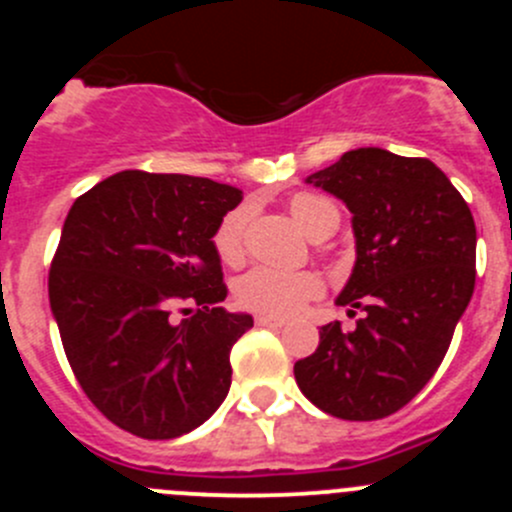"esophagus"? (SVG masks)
<instances>
[{"label":"esophagus","mask_w":512,"mask_h":512,"mask_svg":"<svg viewBox=\"0 0 512 512\" xmlns=\"http://www.w3.org/2000/svg\"><path fill=\"white\" fill-rule=\"evenodd\" d=\"M255 324L257 327H267V329H280L285 327V319H275V317H255Z\"/></svg>","instance_id":"1"}]
</instances>
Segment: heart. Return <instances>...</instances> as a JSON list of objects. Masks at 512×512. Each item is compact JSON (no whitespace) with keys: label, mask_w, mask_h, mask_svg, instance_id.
<instances>
[{"label":"heart","mask_w":512,"mask_h":512,"mask_svg":"<svg viewBox=\"0 0 512 512\" xmlns=\"http://www.w3.org/2000/svg\"><path fill=\"white\" fill-rule=\"evenodd\" d=\"M289 210L312 240H324V237L334 235L339 220H342V213L332 200L314 193L294 195ZM247 218H250V208L240 205V208L225 213L215 227L213 247L225 265L237 267L245 260ZM319 294H322V280L307 270L285 272L272 270V267H252L235 285V297L240 307L275 319L294 317L297 312H302L304 304L317 299Z\"/></svg>","instance_id":"b5f03b06"}]
</instances>
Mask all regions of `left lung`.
Listing matches in <instances>:
<instances>
[{
	"label": "left lung",
	"instance_id": "obj_1",
	"mask_svg": "<svg viewBox=\"0 0 512 512\" xmlns=\"http://www.w3.org/2000/svg\"><path fill=\"white\" fill-rule=\"evenodd\" d=\"M307 183L354 215L356 265L337 304L349 317L319 329L317 352L294 364L302 394L324 414L376 421L404 409L451 347L476 287V223L428 158L356 148Z\"/></svg>",
	"mask_w": 512,
	"mask_h": 512
}]
</instances>
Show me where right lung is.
Segmentation results:
<instances>
[{
	"instance_id": "obj_1",
	"label": "right lung",
	"mask_w": 512,
	"mask_h": 512,
	"mask_svg": "<svg viewBox=\"0 0 512 512\" xmlns=\"http://www.w3.org/2000/svg\"><path fill=\"white\" fill-rule=\"evenodd\" d=\"M242 193L210 178L123 170L76 198L49 270L71 371L123 431L168 441L208 421L230 391L232 314L215 227Z\"/></svg>"
}]
</instances>
